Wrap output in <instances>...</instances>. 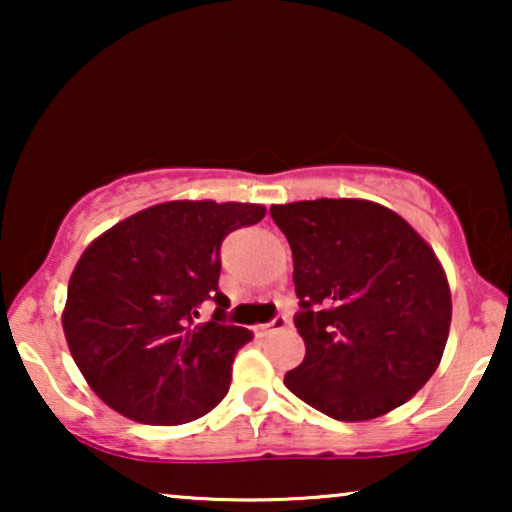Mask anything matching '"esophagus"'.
Instances as JSON below:
<instances>
[{
    "instance_id": "1",
    "label": "esophagus",
    "mask_w": 512,
    "mask_h": 512,
    "mask_svg": "<svg viewBox=\"0 0 512 512\" xmlns=\"http://www.w3.org/2000/svg\"><path fill=\"white\" fill-rule=\"evenodd\" d=\"M286 326H289V319H286V317H275V319L270 321V324L261 326V331H263V335H272V333H279V331H284Z\"/></svg>"
}]
</instances>
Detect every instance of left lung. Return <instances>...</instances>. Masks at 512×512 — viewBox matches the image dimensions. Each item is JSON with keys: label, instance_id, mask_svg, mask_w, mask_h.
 Segmentation results:
<instances>
[{"label": "left lung", "instance_id": "left-lung-1", "mask_svg": "<svg viewBox=\"0 0 512 512\" xmlns=\"http://www.w3.org/2000/svg\"><path fill=\"white\" fill-rule=\"evenodd\" d=\"M293 251L305 359L284 375L340 422L387 415L436 373L452 319L436 254L408 221L368 200L272 205Z\"/></svg>", "mask_w": 512, "mask_h": 512}]
</instances>
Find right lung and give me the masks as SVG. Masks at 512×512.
Here are the masks:
<instances>
[{
	"instance_id": "right-lung-1",
	"label": "right lung",
	"mask_w": 512,
	"mask_h": 512,
	"mask_svg": "<svg viewBox=\"0 0 512 512\" xmlns=\"http://www.w3.org/2000/svg\"><path fill=\"white\" fill-rule=\"evenodd\" d=\"M265 216L247 202L174 200L97 237L69 279L62 328L81 375L109 408L153 426L193 422L228 394L251 333L226 324L221 242ZM217 305L195 325L202 302Z\"/></svg>"
}]
</instances>
